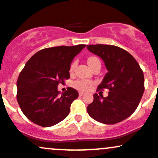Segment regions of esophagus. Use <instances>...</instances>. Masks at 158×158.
I'll return each mask as SVG.
<instances>
[{
	"label": "esophagus",
	"instance_id": "1",
	"mask_svg": "<svg viewBox=\"0 0 158 158\" xmlns=\"http://www.w3.org/2000/svg\"><path fill=\"white\" fill-rule=\"evenodd\" d=\"M79 95H80V96H82V95H84V92H79Z\"/></svg>",
	"mask_w": 158,
	"mask_h": 158
}]
</instances>
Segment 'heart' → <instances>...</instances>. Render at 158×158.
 <instances>
[{"label":"heart","instance_id":"obj_1","mask_svg":"<svg viewBox=\"0 0 158 158\" xmlns=\"http://www.w3.org/2000/svg\"><path fill=\"white\" fill-rule=\"evenodd\" d=\"M98 58L95 56H91L88 58L87 60V63H88L89 66L90 67H92V65L94 64L96 62H98ZM76 62L73 61V63H71L70 65V68H69V72L72 73V72L74 71L75 68H76ZM92 85V82L91 81L88 80V79H78V80H76L74 82H73V86L75 87L76 89H79V90L81 91H88L89 89H91Z\"/></svg>","mask_w":158,"mask_h":158}]
</instances>
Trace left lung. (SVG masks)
Segmentation results:
<instances>
[{
    "label": "left lung",
    "instance_id": "8db88e82",
    "mask_svg": "<svg viewBox=\"0 0 158 158\" xmlns=\"http://www.w3.org/2000/svg\"><path fill=\"white\" fill-rule=\"evenodd\" d=\"M92 53L101 57L108 73L97 90L109 89V95L94 94L87 107L88 114L98 122L113 125L125 120L136 110L144 91L142 69L126 50L112 45L87 46Z\"/></svg>",
    "mask_w": 158,
    "mask_h": 158
}]
</instances>
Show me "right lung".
<instances>
[{
  "label": "right lung",
  "instance_id": "right-lung-1",
  "mask_svg": "<svg viewBox=\"0 0 158 158\" xmlns=\"http://www.w3.org/2000/svg\"><path fill=\"white\" fill-rule=\"evenodd\" d=\"M85 46L41 49L27 62L17 79V100L29 120L40 126L50 127L67 117L79 93L69 87L60 95L57 86L69 79L70 64Z\"/></svg>",
  "mask_w": 158,
  "mask_h": 158
}]
</instances>
